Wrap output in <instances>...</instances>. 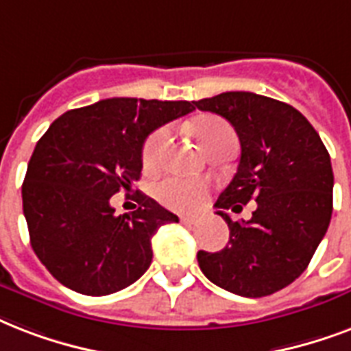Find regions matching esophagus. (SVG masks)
<instances>
[{
	"instance_id": "esophagus-1",
	"label": "esophagus",
	"mask_w": 351,
	"mask_h": 351,
	"mask_svg": "<svg viewBox=\"0 0 351 351\" xmlns=\"http://www.w3.org/2000/svg\"><path fill=\"white\" fill-rule=\"evenodd\" d=\"M181 223H184V225H194L195 221H197V218H195V216H181Z\"/></svg>"
}]
</instances>
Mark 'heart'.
Segmentation results:
<instances>
[{
  "label": "heart",
  "mask_w": 351,
  "mask_h": 351,
  "mask_svg": "<svg viewBox=\"0 0 351 351\" xmlns=\"http://www.w3.org/2000/svg\"><path fill=\"white\" fill-rule=\"evenodd\" d=\"M194 133L203 148H208L223 138H234L232 128L219 119H201L194 124ZM167 130L161 128L146 138L145 148H143L145 167H156L161 157L162 148H165V143H167ZM206 192L208 189L205 183L194 181V179L178 178V176L167 178L157 184L156 189L157 199L168 208L179 210V213H192L195 208H199L203 201L206 199Z\"/></svg>",
  "instance_id": "1"
}]
</instances>
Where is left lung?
I'll return each instance as SVG.
<instances>
[{"label": "left lung", "instance_id": "1", "mask_svg": "<svg viewBox=\"0 0 351 351\" xmlns=\"http://www.w3.org/2000/svg\"><path fill=\"white\" fill-rule=\"evenodd\" d=\"M234 126L240 165L216 208L230 230L218 252H197L206 278L240 297H267L306 271L324 238L333 210L330 154L308 119L293 106L249 91H227L194 102ZM257 201L247 222L227 208Z\"/></svg>", "mask_w": 351, "mask_h": 351}]
</instances>
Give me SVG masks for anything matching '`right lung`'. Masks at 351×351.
<instances>
[{
    "label": "right lung",
    "instance_id": "obj_1",
    "mask_svg": "<svg viewBox=\"0 0 351 351\" xmlns=\"http://www.w3.org/2000/svg\"><path fill=\"white\" fill-rule=\"evenodd\" d=\"M194 110L189 100L117 97L67 111L43 133L21 199L32 251L60 284L104 297L146 273L152 236L179 218L143 192L137 210L115 216L110 197L138 181L146 137Z\"/></svg>",
    "mask_w": 351,
    "mask_h": 351
}]
</instances>
